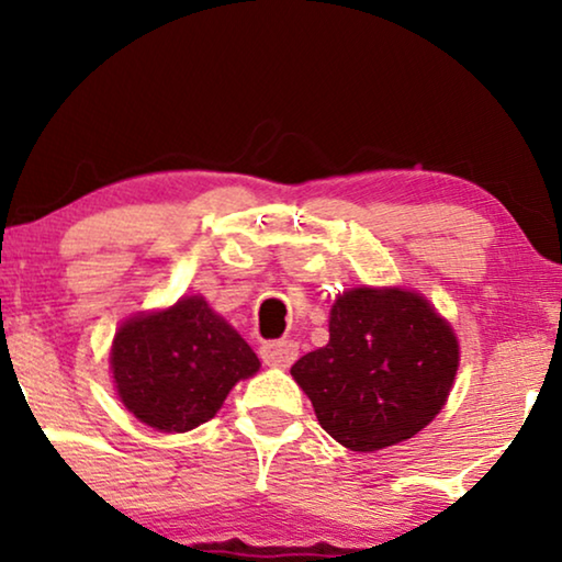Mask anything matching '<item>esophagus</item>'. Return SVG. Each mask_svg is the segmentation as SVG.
<instances>
[{
	"label": "esophagus",
	"mask_w": 562,
	"mask_h": 562,
	"mask_svg": "<svg viewBox=\"0 0 562 562\" xmlns=\"http://www.w3.org/2000/svg\"><path fill=\"white\" fill-rule=\"evenodd\" d=\"M258 356L271 368H289L299 356V345L294 340H268L258 348Z\"/></svg>",
	"instance_id": "34e87169"
}]
</instances>
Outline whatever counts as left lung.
Wrapping results in <instances>:
<instances>
[{"label":"left lung","mask_w":562,"mask_h":562,"mask_svg":"<svg viewBox=\"0 0 562 562\" xmlns=\"http://www.w3.org/2000/svg\"><path fill=\"white\" fill-rule=\"evenodd\" d=\"M458 340L427 299L352 289L329 312V342L291 366L322 429L356 452L404 442L442 409Z\"/></svg>","instance_id":"left-lung-1"}]
</instances>
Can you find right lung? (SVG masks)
<instances>
[{"label": "right lung", "instance_id": "add662e5", "mask_svg": "<svg viewBox=\"0 0 562 562\" xmlns=\"http://www.w3.org/2000/svg\"><path fill=\"white\" fill-rule=\"evenodd\" d=\"M258 366L250 345L199 296L130 319L112 345L120 398L160 432H187L210 422L229 389Z\"/></svg>", "mask_w": 562, "mask_h": 562}]
</instances>
